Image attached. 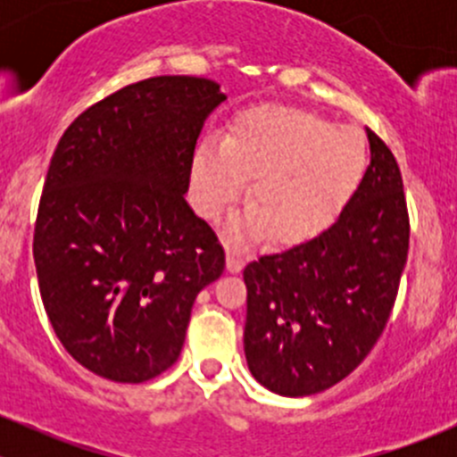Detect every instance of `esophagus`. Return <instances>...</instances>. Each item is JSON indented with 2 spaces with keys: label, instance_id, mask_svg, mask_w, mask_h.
Masks as SVG:
<instances>
[{
  "label": "esophagus",
  "instance_id": "esophagus-1",
  "mask_svg": "<svg viewBox=\"0 0 457 457\" xmlns=\"http://www.w3.org/2000/svg\"><path fill=\"white\" fill-rule=\"evenodd\" d=\"M245 265V256L238 250H228V270L229 271H241Z\"/></svg>",
  "mask_w": 457,
  "mask_h": 457
}]
</instances>
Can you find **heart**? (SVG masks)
Here are the masks:
<instances>
[{
    "instance_id": "1",
    "label": "heart",
    "mask_w": 457,
    "mask_h": 457,
    "mask_svg": "<svg viewBox=\"0 0 457 457\" xmlns=\"http://www.w3.org/2000/svg\"><path fill=\"white\" fill-rule=\"evenodd\" d=\"M370 165L362 135L316 112L258 105L234 121L225 143L205 141L192 161V192L205 219H219L252 177V207L232 223L237 238L270 229L280 243L329 228L361 187Z\"/></svg>"
}]
</instances>
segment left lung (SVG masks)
Returning <instances> with one entry per match:
<instances>
[{
	"label": "left lung",
	"instance_id": "1",
	"mask_svg": "<svg viewBox=\"0 0 457 457\" xmlns=\"http://www.w3.org/2000/svg\"><path fill=\"white\" fill-rule=\"evenodd\" d=\"M371 163L338 219L312 241L243 270L245 358L278 395L325 391L380 338L409 252V214L394 154L367 130Z\"/></svg>",
	"mask_w": 457,
	"mask_h": 457
}]
</instances>
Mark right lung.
<instances>
[{
  "mask_svg": "<svg viewBox=\"0 0 457 457\" xmlns=\"http://www.w3.org/2000/svg\"><path fill=\"white\" fill-rule=\"evenodd\" d=\"M223 101L212 79L150 77L57 143L32 254L54 334L96 376L135 385L170 370L196 294L223 274L214 229L186 201L196 139Z\"/></svg>",
  "mask_w": 457,
  "mask_h": 457,
  "instance_id": "obj_1",
  "label": "right lung"
}]
</instances>
